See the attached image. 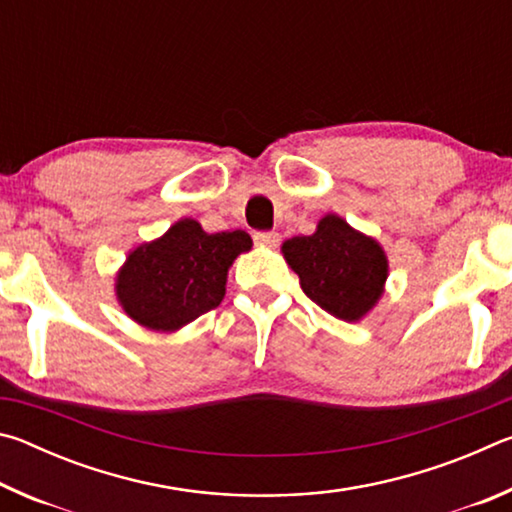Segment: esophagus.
<instances>
[{
	"label": "esophagus",
	"mask_w": 512,
	"mask_h": 512,
	"mask_svg": "<svg viewBox=\"0 0 512 512\" xmlns=\"http://www.w3.org/2000/svg\"><path fill=\"white\" fill-rule=\"evenodd\" d=\"M255 244L262 246V248H275L280 244V235L277 232H255Z\"/></svg>",
	"instance_id": "1"
}]
</instances>
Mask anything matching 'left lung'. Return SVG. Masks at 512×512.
Masks as SVG:
<instances>
[{
    "label": "left lung",
    "instance_id": "left-lung-1",
    "mask_svg": "<svg viewBox=\"0 0 512 512\" xmlns=\"http://www.w3.org/2000/svg\"><path fill=\"white\" fill-rule=\"evenodd\" d=\"M282 255L307 298L345 323H359L384 296L386 250L339 214H325L314 235L284 241Z\"/></svg>",
    "mask_w": 512,
    "mask_h": 512
}]
</instances>
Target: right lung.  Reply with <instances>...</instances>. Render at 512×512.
Segmentation results:
<instances>
[{"label": "right lung", "instance_id": "add662e5", "mask_svg": "<svg viewBox=\"0 0 512 512\" xmlns=\"http://www.w3.org/2000/svg\"><path fill=\"white\" fill-rule=\"evenodd\" d=\"M250 248L244 230L210 235L198 221L180 219L128 253L115 275L119 307L151 332H178L221 305L230 266Z\"/></svg>", "mask_w": 512, "mask_h": 512}]
</instances>
